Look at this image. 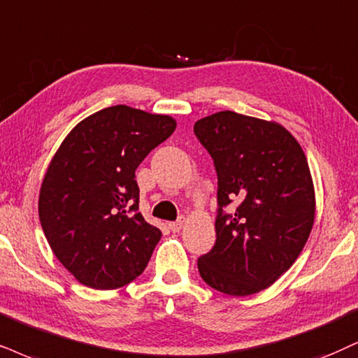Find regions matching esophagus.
<instances>
[{
  "instance_id": "esophagus-1",
  "label": "esophagus",
  "mask_w": 358,
  "mask_h": 358,
  "mask_svg": "<svg viewBox=\"0 0 358 358\" xmlns=\"http://www.w3.org/2000/svg\"><path fill=\"white\" fill-rule=\"evenodd\" d=\"M182 227H184V219L176 220V222H169V229L172 232H179Z\"/></svg>"
}]
</instances>
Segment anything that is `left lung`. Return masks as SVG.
Masks as SVG:
<instances>
[{
  "label": "left lung",
  "mask_w": 358,
  "mask_h": 358,
  "mask_svg": "<svg viewBox=\"0 0 358 358\" xmlns=\"http://www.w3.org/2000/svg\"><path fill=\"white\" fill-rule=\"evenodd\" d=\"M217 172L215 244L197 260L202 280L244 297L272 285L301 255L315 219L310 169L279 122L220 111L194 124ZM232 201L231 215L223 207Z\"/></svg>",
  "instance_id": "8db88e82"
}]
</instances>
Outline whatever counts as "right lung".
Wrapping results in <instances>:
<instances>
[{
  "mask_svg": "<svg viewBox=\"0 0 358 358\" xmlns=\"http://www.w3.org/2000/svg\"><path fill=\"white\" fill-rule=\"evenodd\" d=\"M176 129L117 104L83 119L52 156L38 210L51 250L83 285L111 290L144 272L162 232L138 213L136 169Z\"/></svg>",
  "mask_w": 358,
  "mask_h": 358,
  "instance_id": "1",
  "label": "right lung"
}]
</instances>
